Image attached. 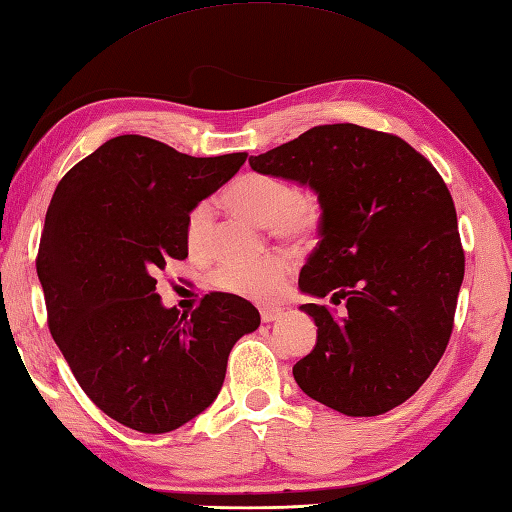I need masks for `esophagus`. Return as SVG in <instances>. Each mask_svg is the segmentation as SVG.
<instances>
[{"mask_svg": "<svg viewBox=\"0 0 512 512\" xmlns=\"http://www.w3.org/2000/svg\"><path fill=\"white\" fill-rule=\"evenodd\" d=\"M260 317H263L265 324L276 322L278 317H282V309H278V306H267V309H260Z\"/></svg>", "mask_w": 512, "mask_h": 512, "instance_id": "1", "label": "esophagus"}]
</instances>
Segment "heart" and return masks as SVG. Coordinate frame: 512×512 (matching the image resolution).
<instances>
[{"mask_svg":"<svg viewBox=\"0 0 512 512\" xmlns=\"http://www.w3.org/2000/svg\"><path fill=\"white\" fill-rule=\"evenodd\" d=\"M227 208L269 227L285 241H304L322 219L320 203L313 195L298 192L289 179L269 173H245L223 192ZM214 214L208 201L192 206L186 217V247L192 256L208 252ZM291 265L282 256H267L256 263H223L212 274V287L247 300H271L285 287Z\"/></svg>","mask_w":512,"mask_h":512,"instance_id":"1","label":"heart"}]
</instances>
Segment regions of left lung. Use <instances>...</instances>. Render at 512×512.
Here are the masks:
<instances>
[{
	"label": "left lung",
	"mask_w": 512,
	"mask_h": 512,
	"mask_svg": "<svg viewBox=\"0 0 512 512\" xmlns=\"http://www.w3.org/2000/svg\"><path fill=\"white\" fill-rule=\"evenodd\" d=\"M256 173L309 186L322 208L320 243L302 293L315 348L293 366L304 394L346 416H379L427 381L453 331L464 252L451 192L429 160L392 133L322 124L249 157Z\"/></svg>",
	"instance_id": "1"
}]
</instances>
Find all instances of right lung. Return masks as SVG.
Wrapping results in <instances>:
<instances>
[{"mask_svg":"<svg viewBox=\"0 0 512 512\" xmlns=\"http://www.w3.org/2000/svg\"><path fill=\"white\" fill-rule=\"evenodd\" d=\"M247 153L192 157L118 135L65 173L39 243L48 326L83 392L142 434H166L212 405L227 357L260 324L252 302L208 293L190 315L155 291L184 260L186 217Z\"/></svg>","mask_w":512,"mask_h":512,"instance_id":"1","label":"right lung"}]
</instances>
